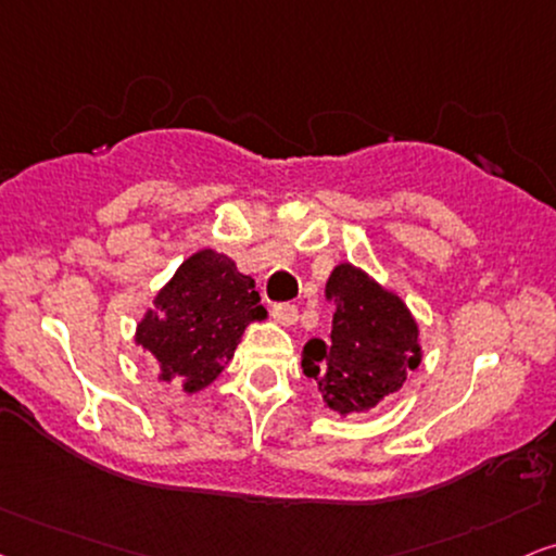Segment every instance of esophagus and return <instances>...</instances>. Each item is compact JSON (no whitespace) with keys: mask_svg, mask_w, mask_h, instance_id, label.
<instances>
[{"mask_svg":"<svg viewBox=\"0 0 556 556\" xmlns=\"http://www.w3.org/2000/svg\"><path fill=\"white\" fill-rule=\"evenodd\" d=\"M271 315H274V320L282 323V326H294V323H298V318H300L298 307H294L292 302H279V305H274Z\"/></svg>","mask_w":556,"mask_h":556,"instance_id":"obj_1","label":"esophagus"}]
</instances>
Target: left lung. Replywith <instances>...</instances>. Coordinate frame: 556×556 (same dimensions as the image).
I'll return each instance as SVG.
<instances>
[{"instance_id":"left-lung-1","label":"left lung","mask_w":556,"mask_h":556,"mask_svg":"<svg viewBox=\"0 0 556 556\" xmlns=\"http://www.w3.org/2000/svg\"><path fill=\"white\" fill-rule=\"evenodd\" d=\"M326 294L333 302L330 339L302 346V369L336 416L369 413L424 359L418 323L397 292L349 262L333 266Z\"/></svg>"}]
</instances>
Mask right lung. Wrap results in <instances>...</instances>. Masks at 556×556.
<instances>
[{
  "instance_id": "right-lung-1",
  "label": "right lung",
  "mask_w": 556,
  "mask_h": 556,
  "mask_svg": "<svg viewBox=\"0 0 556 556\" xmlns=\"http://www.w3.org/2000/svg\"><path fill=\"white\" fill-rule=\"evenodd\" d=\"M254 277L236 262L202 249L181 262L136 326V343L153 356L161 382L187 395L210 388L233 359L243 330L266 320Z\"/></svg>"
}]
</instances>
